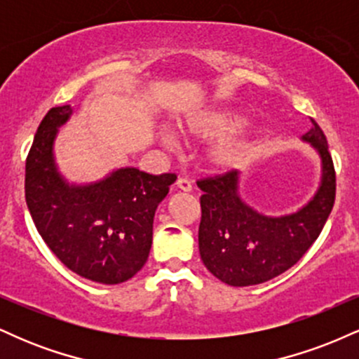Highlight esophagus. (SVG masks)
Segmentation results:
<instances>
[{"mask_svg":"<svg viewBox=\"0 0 359 359\" xmlns=\"http://www.w3.org/2000/svg\"><path fill=\"white\" fill-rule=\"evenodd\" d=\"M177 187H179L180 191H184V192H191L192 191L191 180L185 179V177H180V179L177 180Z\"/></svg>","mask_w":359,"mask_h":359,"instance_id":"obj_1","label":"esophagus"}]
</instances>
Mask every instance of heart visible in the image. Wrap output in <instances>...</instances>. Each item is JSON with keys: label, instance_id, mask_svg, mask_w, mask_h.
<instances>
[{"label": "heart", "instance_id": "obj_1", "mask_svg": "<svg viewBox=\"0 0 359 359\" xmlns=\"http://www.w3.org/2000/svg\"><path fill=\"white\" fill-rule=\"evenodd\" d=\"M246 121L248 118L240 109L221 106L185 119L179 130L185 140L192 142L217 140L205 151V163L211 170L228 172L240 167L253 148V138L250 135H231L245 126ZM165 143H172V138L167 137Z\"/></svg>", "mask_w": 359, "mask_h": 359}]
</instances>
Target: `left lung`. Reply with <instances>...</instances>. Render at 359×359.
Masks as SVG:
<instances>
[{"mask_svg":"<svg viewBox=\"0 0 359 359\" xmlns=\"http://www.w3.org/2000/svg\"><path fill=\"white\" fill-rule=\"evenodd\" d=\"M304 142L316 148L323 177L316 196L288 216H263L238 194V170L197 180L199 251L205 269L233 287L258 285L294 266L319 238L336 199V172L324 131L311 118Z\"/></svg>","mask_w":359,"mask_h":359,"instance_id":"left-lung-1","label":"left lung"}]
</instances>
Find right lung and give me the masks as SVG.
<instances>
[{"mask_svg": "<svg viewBox=\"0 0 359 359\" xmlns=\"http://www.w3.org/2000/svg\"><path fill=\"white\" fill-rule=\"evenodd\" d=\"M71 113V104L57 106L40 123L25 165V199L36 231L69 270L114 285L147 263L155 211L177 175L126 167L96 184H67L53 160V140Z\"/></svg>", "mask_w": 359, "mask_h": 359, "instance_id": "1", "label": "right lung"}]
</instances>
